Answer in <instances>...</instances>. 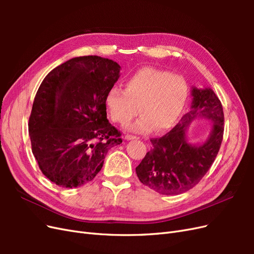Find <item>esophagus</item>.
I'll return each instance as SVG.
<instances>
[{"label": "esophagus", "instance_id": "34e87169", "mask_svg": "<svg viewBox=\"0 0 254 254\" xmlns=\"http://www.w3.org/2000/svg\"><path fill=\"white\" fill-rule=\"evenodd\" d=\"M125 139L126 140H136V139H139V137H137L136 135H133V134H126Z\"/></svg>", "mask_w": 254, "mask_h": 254}]
</instances>
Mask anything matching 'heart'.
<instances>
[{"instance_id": "obj_1", "label": "heart", "mask_w": 254, "mask_h": 254, "mask_svg": "<svg viewBox=\"0 0 254 254\" xmlns=\"http://www.w3.org/2000/svg\"><path fill=\"white\" fill-rule=\"evenodd\" d=\"M189 87L183 76L146 66L131 74L125 90L112 87L106 95V106L113 122L127 125L140 111L142 117L131 126L139 132L152 128L163 132L178 121L187 103Z\"/></svg>"}]
</instances>
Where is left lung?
Instances as JSON below:
<instances>
[{"label": "left lung", "mask_w": 254, "mask_h": 254, "mask_svg": "<svg viewBox=\"0 0 254 254\" xmlns=\"http://www.w3.org/2000/svg\"><path fill=\"white\" fill-rule=\"evenodd\" d=\"M191 109L183 115L170 132L150 139L152 148L136 166L137 178L162 195H179L193 189L210 170L224 137V110L211 89L191 90ZM203 116L214 123L212 132L200 146L189 144L185 127L194 118Z\"/></svg>", "instance_id": "left-lung-1"}]
</instances>
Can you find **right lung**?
Listing matches in <instances>:
<instances>
[{
	"instance_id": "1",
	"label": "right lung",
	"mask_w": 254,
	"mask_h": 254,
	"mask_svg": "<svg viewBox=\"0 0 254 254\" xmlns=\"http://www.w3.org/2000/svg\"><path fill=\"white\" fill-rule=\"evenodd\" d=\"M120 70L110 59L76 57L52 70L38 89L28 123L32 150L42 174L58 187L93 180L108 150L122 143L106 108Z\"/></svg>"
}]
</instances>
